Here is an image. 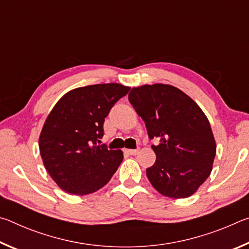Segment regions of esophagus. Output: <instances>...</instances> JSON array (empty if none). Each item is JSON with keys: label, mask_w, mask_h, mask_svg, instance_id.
<instances>
[{"label": "esophagus", "mask_w": 249, "mask_h": 249, "mask_svg": "<svg viewBox=\"0 0 249 249\" xmlns=\"http://www.w3.org/2000/svg\"><path fill=\"white\" fill-rule=\"evenodd\" d=\"M126 153H127L128 155H137V153H138V149H126L125 150Z\"/></svg>", "instance_id": "esophagus-1"}]
</instances>
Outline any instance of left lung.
Listing matches in <instances>:
<instances>
[{
	"mask_svg": "<svg viewBox=\"0 0 249 249\" xmlns=\"http://www.w3.org/2000/svg\"><path fill=\"white\" fill-rule=\"evenodd\" d=\"M145 122L153 145L155 163L146 175L162 196L182 199L195 193L209 178L216 145L209 120L190 96L168 84L134 88L128 94Z\"/></svg>",
	"mask_w": 249,
	"mask_h": 249,
	"instance_id": "8db88e82",
	"label": "left lung"
}]
</instances>
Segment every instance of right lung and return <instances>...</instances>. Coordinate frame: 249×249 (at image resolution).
Segmentation results:
<instances>
[{
    "mask_svg": "<svg viewBox=\"0 0 249 249\" xmlns=\"http://www.w3.org/2000/svg\"><path fill=\"white\" fill-rule=\"evenodd\" d=\"M129 88L94 84L70 91L58 101L39 136L45 168L59 187L84 196L104 187L123 160L121 150L99 145L105 117Z\"/></svg>",
    "mask_w": 249,
    "mask_h": 249,
    "instance_id": "add662e5",
    "label": "right lung"
}]
</instances>
